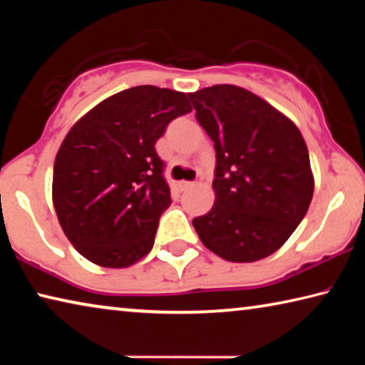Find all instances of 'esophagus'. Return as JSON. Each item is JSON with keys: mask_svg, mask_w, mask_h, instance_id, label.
<instances>
[{"mask_svg": "<svg viewBox=\"0 0 365 365\" xmlns=\"http://www.w3.org/2000/svg\"><path fill=\"white\" fill-rule=\"evenodd\" d=\"M193 182H187V180H182V182H178V188H180L182 191H185V190H188V188H191L193 187Z\"/></svg>", "mask_w": 365, "mask_h": 365, "instance_id": "obj_1", "label": "esophagus"}]
</instances>
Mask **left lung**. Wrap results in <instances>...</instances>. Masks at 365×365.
<instances>
[{
    "instance_id": "1",
    "label": "left lung",
    "mask_w": 365,
    "mask_h": 365,
    "mask_svg": "<svg viewBox=\"0 0 365 365\" xmlns=\"http://www.w3.org/2000/svg\"><path fill=\"white\" fill-rule=\"evenodd\" d=\"M188 98L215 150V202L193 219L197 237L232 262L270 256L311 205L304 138L292 120L240 86L214 85Z\"/></svg>"
}]
</instances>
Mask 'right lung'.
I'll return each instance as SVG.
<instances>
[{"label":"right lung","mask_w":365,"mask_h":365,"mask_svg":"<svg viewBox=\"0 0 365 365\" xmlns=\"http://www.w3.org/2000/svg\"><path fill=\"white\" fill-rule=\"evenodd\" d=\"M190 110L185 93L140 85L104 100L67 133L54 160L53 202L88 261L119 269L151 251L172 202L154 145Z\"/></svg>","instance_id":"obj_1"}]
</instances>
